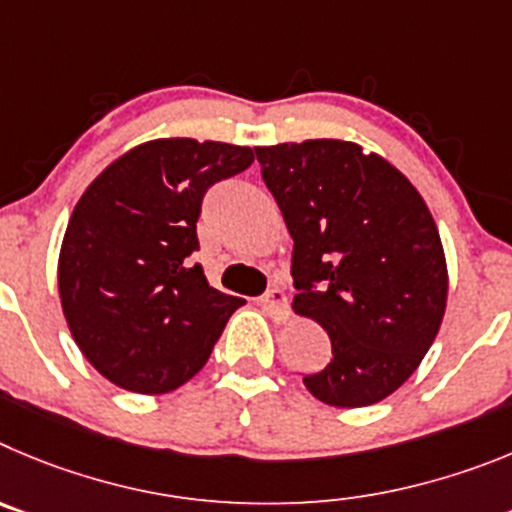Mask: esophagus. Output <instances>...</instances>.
Instances as JSON below:
<instances>
[{
    "instance_id": "obj_1",
    "label": "esophagus",
    "mask_w": 512,
    "mask_h": 512,
    "mask_svg": "<svg viewBox=\"0 0 512 512\" xmlns=\"http://www.w3.org/2000/svg\"><path fill=\"white\" fill-rule=\"evenodd\" d=\"M260 303L270 316H275V319H285V313H288V298H285V290L280 288L267 290L265 296L260 298Z\"/></svg>"
}]
</instances>
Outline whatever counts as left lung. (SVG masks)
I'll return each mask as SVG.
<instances>
[{
  "instance_id": "8db88e82",
  "label": "left lung",
  "mask_w": 512,
  "mask_h": 512,
  "mask_svg": "<svg viewBox=\"0 0 512 512\" xmlns=\"http://www.w3.org/2000/svg\"><path fill=\"white\" fill-rule=\"evenodd\" d=\"M255 153L293 237V308L331 339V362L303 385L336 408L388 398L444 319L449 278L434 216L398 168L354 142Z\"/></svg>"
}]
</instances>
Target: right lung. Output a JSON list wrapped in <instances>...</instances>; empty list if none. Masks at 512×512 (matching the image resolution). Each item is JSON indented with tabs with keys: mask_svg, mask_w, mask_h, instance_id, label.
<instances>
[{
	"mask_svg": "<svg viewBox=\"0 0 512 512\" xmlns=\"http://www.w3.org/2000/svg\"><path fill=\"white\" fill-rule=\"evenodd\" d=\"M250 147L153 140L114 160L78 199L58 290L78 349L109 382L170 393L206 365L245 301L211 288L196 222L214 183L247 170Z\"/></svg>",
	"mask_w": 512,
	"mask_h": 512,
	"instance_id": "right-lung-1",
	"label": "right lung"
}]
</instances>
